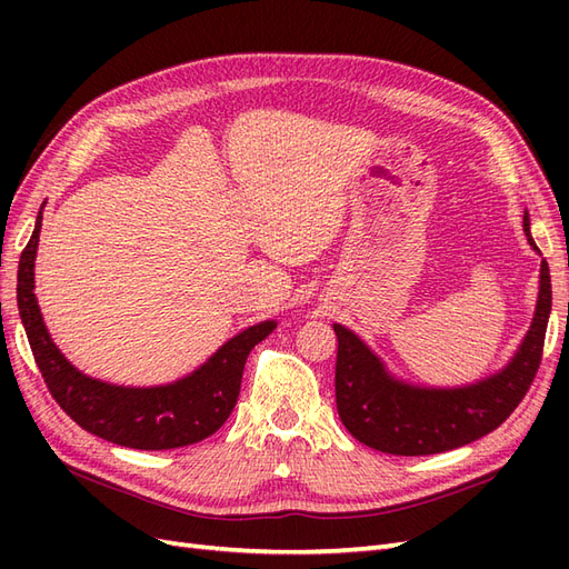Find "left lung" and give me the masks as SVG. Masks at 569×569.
<instances>
[{
	"label": "left lung",
	"mask_w": 569,
	"mask_h": 569,
	"mask_svg": "<svg viewBox=\"0 0 569 569\" xmlns=\"http://www.w3.org/2000/svg\"><path fill=\"white\" fill-rule=\"evenodd\" d=\"M525 213V232L529 234ZM550 313V272L541 261L539 301L520 351L498 375L462 389H420L396 382L363 341L335 325L337 410L343 427L375 451L432 456L481 439L520 406L541 366Z\"/></svg>",
	"instance_id": "left-lung-1"
}]
</instances>
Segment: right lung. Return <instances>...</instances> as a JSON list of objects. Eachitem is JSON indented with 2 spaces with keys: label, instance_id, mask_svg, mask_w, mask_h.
Segmentation results:
<instances>
[{
  "label": "right lung",
  "instance_id": "obj_1",
  "mask_svg": "<svg viewBox=\"0 0 569 569\" xmlns=\"http://www.w3.org/2000/svg\"><path fill=\"white\" fill-rule=\"evenodd\" d=\"M42 216L19 261V313L44 385L63 412L90 435L140 451H166L197 443L222 427L237 403L244 363L274 322L253 325L230 339L209 363L166 387L130 389L92 380L78 372L49 339L36 301V253Z\"/></svg>",
  "mask_w": 569,
  "mask_h": 569
}]
</instances>
